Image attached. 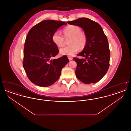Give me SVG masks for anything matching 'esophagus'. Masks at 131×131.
Listing matches in <instances>:
<instances>
[{"label":"esophagus","mask_w":131,"mask_h":131,"mask_svg":"<svg viewBox=\"0 0 131 131\" xmlns=\"http://www.w3.org/2000/svg\"><path fill=\"white\" fill-rule=\"evenodd\" d=\"M68 58L69 60H72V59H73V57H71V56H68Z\"/></svg>","instance_id":"obj_1"}]
</instances>
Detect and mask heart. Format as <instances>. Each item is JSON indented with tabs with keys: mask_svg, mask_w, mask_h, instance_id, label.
<instances>
[{
	"mask_svg": "<svg viewBox=\"0 0 131 131\" xmlns=\"http://www.w3.org/2000/svg\"><path fill=\"white\" fill-rule=\"evenodd\" d=\"M63 36L65 38H70V45L60 49V53L64 56H71L77 52L80 48L83 49L87 43L86 35L81 32V28L77 25H70L63 29ZM59 31L54 32L52 35V40L58 47H62L65 39Z\"/></svg>",
	"mask_w": 131,
	"mask_h": 131,
	"instance_id": "heart-1",
	"label": "heart"
}]
</instances>
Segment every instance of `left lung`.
I'll use <instances>...</instances> for the list:
<instances>
[{"mask_svg":"<svg viewBox=\"0 0 131 131\" xmlns=\"http://www.w3.org/2000/svg\"><path fill=\"white\" fill-rule=\"evenodd\" d=\"M67 23L81 27L87 37L85 47L77 54L83 58H73L77 63L75 70L77 78L85 84L99 81L109 68L111 55L108 40L102 27L98 23L85 18Z\"/></svg>","mask_w":131,"mask_h":131,"instance_id":"left-lung-1","label":"left lung"}]
</instances>
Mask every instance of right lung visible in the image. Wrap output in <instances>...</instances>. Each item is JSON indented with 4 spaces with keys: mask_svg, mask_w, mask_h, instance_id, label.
Segmentation results:
<instances>
[{
    "mask_svg": "<svg viewBox=\"0 0 131 131\" xmlns=\"http://www.w3.org/2000/svg\"><path fill=\"white\" fill-rule=\"evenodd\" d=\"M67 23L47 19L32 27L25 39L23 67L29 80L38 86L47 87L59 78L68 63L67 56L51 59L59 52L52 40L53 33Z\"/></svg>",
    "mask_w": 131,
    "mask_h": 131,
    "instance_id": "add662e5",
    "label": "right lung"
}]
</instances>
